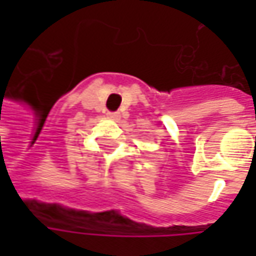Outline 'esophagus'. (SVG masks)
Masks as SVG:
<instances>
[{
  "label": "esophagus",
  "instance_id": "obj_1",
  "mask_svg": "<svg viewBox=\"0 0 256 256\" xmlns=\"http://www.w3.org/2000/svg\"><path fill=\"white\" fill-rule=\"evenodd\" d=\"M108 118H111V120H120L121 118V115L118 112H110L108 114Z\"/></svg>",
  "mask_w": 256,
  "mask_h": 256
}]
</instances>
